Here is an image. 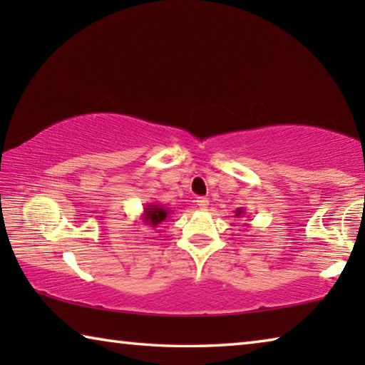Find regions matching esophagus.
I'll list each match as a JSON object with an SVG mask.
<instances>
[{
	"instance_id": "34e87169",
	"label": "esophagus",
	"mask_w": 365,
	"mask_h": 365,
	"mask_svg": "<svg viewBox=\"0 0 365 365\" xmlns=\"http://www.w3.org/2000/svg\"><path fill=\"white\" fill-rule=\"evenodd\" d=\"M196 206L200 207V209H202V211H205V209H207V206H209V200L207 197H197L196 200Z\"/></svg>"
}]
</instances>
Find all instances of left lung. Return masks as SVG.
I'll use <instances>...</instances> for the list:
<instances>
[{
    "label": "left lung",
    "instance_id": "obj_1",
    "mask_svg": "<svg viewBox=\"0 0 365 365\" xmlns=\"http://www.w3.org/2000/svg\"><path fill=\"white\" fill-rule=\"evenodd\" d=\"M245 211H246L245 207H238L237 211H235V217H242V215H245Z\"/></svg>",
    "mask_w": 365,
    "mask_h": 365
}]
</instances>
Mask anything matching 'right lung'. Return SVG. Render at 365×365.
Segmentation results:
<instances>
[{
    "instance_id": "right-lung-1",
    "label": "right lung",
    "mask_w": 365,
    "mask_h": 365,
    "mask_svg": "<svg viewBox=\"0 0 365 365\" xmlns=\"http://www.w3.org/2000/svg\"><path fill=\"white\" fill-rule=\"evenodd\" d=\"M172 212V209L160 206L158 202H148V205L143 207V214H141V220L143 224L151 227V228H158L165 219L169 217V214Z\"/></svg>"
}]
</instances>
